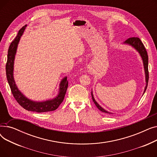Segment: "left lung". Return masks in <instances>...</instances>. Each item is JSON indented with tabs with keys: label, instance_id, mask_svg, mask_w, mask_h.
I'll return each instance as SVG.
<instances>
[{
	"label": "left lung",
	"instance_id": "1",
	"mask_svg": "<svg viewBox=\"0 0 157 157\" xmlns=\"http://www.w3.org/2000/svg\"><path fill=\"white\" fill-rule=\"evenodd\" d=\"M125 43L126 44H128L130 45H131L132 46H133L134 48H136L137 50L139 52V53L141 55L142 59L143 60V63H144V71H145V74H146V85L144 89V92H145L147 88V83H148V79H149V72H148V56H147V53L146 52V49L143 44V43H142V41L140 40V39L139 37H130L128 38L127 40L125 41ZM92 100L94 102V104H95V105L97 106V108L99 109L100 111H101L103 113H109V114H111V113H109L108 111H105V109H104L102 107H101L95 101V98L93 96L92 92Z\"/></svg>",
	"mask_w": 157,
	"mask_h": 157
}]
</instances>
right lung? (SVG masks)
I'll list each match as a JSON object with an SVG mask.
<instances>
[{
    "label": "right lung",
    "mask_w": 157,
    "mask_h": 157,
    "mask_svg": "<svg viewBox=\"0 0 157 157\" xmlns=\"http://www.w3.org/2000/svg\"><path fill=\"white\" fill-rule=\"evenodd\" d=\"M27 25L23 26L19 31L17 36L12 41L8 49L7 60L6 65V76L8 83H9L11 92L13 97L21 107L27 111H34L37 113H44L56 110L60 104L63 102L66 91L68 87V80L67 78L62 79L60 84V92L55 98L50 101H47L43 102H37L32 101L25 97L18 90L17 86H16L14 80L13 78V65L14 56L16 52L18 44L21 36L25 29Z\"/></svg>",
    "instance_id": "add662e5"
}]
</instances>
